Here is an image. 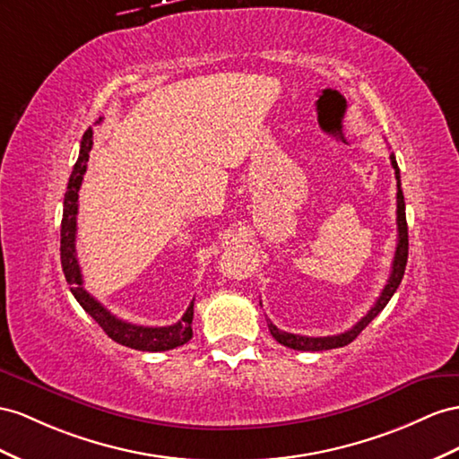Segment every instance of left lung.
Masks as SVG:
<instances>
[{
    "mask_svg": "<svg viewBox=\"0 0 459 459\" xmlns=\"http://www.w3.org/2000/svg\"><path fill=\"white\" fill-rule=\"evenodd\" d=\"M392 167L395 170V180H397V248L394 255V264H392V273L390 279H387L385 287L382 289L378 300L374 302V307L362 316L360 322L351 327L349 332L339 333V335H327V337H307V335H297V333H287L281 332L277 325L269 322V332L275 337V342L281 345H285L289 349L295 351H327V349H337V347H345L349 345L352 339H355L364 327H367L376 316H378L385 304L390 302L394 297V292L397 290L399 283H402L403 273H405V265H407V254H409V237H407V221H405V202H403V192H402V180H399V167L394 155H390Z\"/></svg>",
    "mask_w": 459,
    "mask_h": 459,
    "instance_id": "1",
    "label": "left lung"
}]
</instances>
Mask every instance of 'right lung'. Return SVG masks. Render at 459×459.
<instances>
[{"label":"right lung","instance_id":"right-lung-1","mask_svg":"<svg viewBox=\"0 0 459 459\" xmlns=\"http://www.w3.org/2000/svg\"><path fill=\"white\" fill-rule=\"evenodd\" d=\"M102 117H99V122ZM92 149V127H89L83 139H81V149H79V159L72 170L67 182V192L64 197V219H62V240H60V252H62V267L64 275L69 289H72L74 297L77 302L83 307V310L95 320L104 333L116 343L126 345L129 349L137 351H169L174 347H180L192 339V320H194V300L190 307L184 312L182 320H178L172 325H162V327H151V325H137L129 324L126 320L116 318L110 314L102 304L91 297L89 292L83 289V275H81V267L77 262L75 254V234H77V199H79V187L83 182V174L87 172V162H89V152Z\"/></svg>","mask_w":459,"mask_h":459}]
</instances>
